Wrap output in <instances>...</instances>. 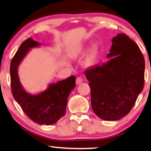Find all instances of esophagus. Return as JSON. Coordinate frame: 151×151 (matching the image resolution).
Returning <instances> with one entry per match:
<instances>
[{"mask_svg": "<svg viewBox=\"0 0 151 151\" xmlns=\"http://www.w3.org/2000/svg\"><path fill=\"white\" fill-rule=\"evenodd\" d=\"M82 81H83V79H81V77H78L77 78V80H76V83H77V85H79V84L82 83Z\"/></svg>", "mask_w": 151, "mask_h": 151, "instance_id": "1", "label": "esophagus"}]
</instances>
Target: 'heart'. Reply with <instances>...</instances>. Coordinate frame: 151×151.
I'll return each mask as SVG.
<instances>
[{"label":"heart","mask_w":151,"mask_h":151,"mask_svg":"<svg viewBox=\"0 0 151 151\" xmlns=\"http://www.w3.org/2000/svg\"><path fill=\"white\" fill-rule=\"evenodd\" d=\"M98 55H99V51L97 48L95 47H92L86 56L85 61H84V65L87 67L93 65L97 59Z\"/></svg>","instance_id":"heart-1"}]
</instances>
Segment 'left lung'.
Here are the masks:
<instances>
[{
  "label": "left lung",
  "mask_w": 151,
  "mask_h": 151,
  "mask_svg": "<svg viewBox=\"0 0 151 151\" xmlns=\"http://www.w3.org/2000/svg\"><path fill=\"white\" fill-rule=\"evenodd\" d=\"M110 58L102 65L86 70L96 115L115 121L129 113L144 89L145 60L135 42L125 34L112 39Z\"/></svg>",
  "instance_id": "obj_1"
}]
</instances>
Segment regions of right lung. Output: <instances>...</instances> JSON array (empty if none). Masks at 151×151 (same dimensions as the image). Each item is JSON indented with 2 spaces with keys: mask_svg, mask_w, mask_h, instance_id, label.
<instances>
[{
  "mask_svg": "<svg viewBox=\"0 0 151 151\" xmlns=\"http://www.w3.org/2000/svg\"><path fill=\"white\" fill-rule=\"evenodd\" d=\"M31 39L21 43L10 63L11 90L14 99L30 119L39 124L50 125L65 114L68 97L76 86L74 76L51 84L45 92L37 95L27 93L21 87L18 77V66L30 47L39 45Z\"/></svg>",
  "mask_w": 151,
  "mask_h": 151,
  "instance_id": "obj_1",
  "label": "right lung"
}]
</instances>
